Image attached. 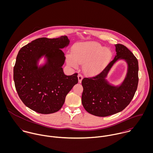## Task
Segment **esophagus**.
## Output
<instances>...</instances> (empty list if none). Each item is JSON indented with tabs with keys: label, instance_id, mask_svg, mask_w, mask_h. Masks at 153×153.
Segmentation results:
<instances>
[{
	"label": "esophagus",
	"instance_id": "esophagus-1",
	"mask_svg": "<svg viewBox=\"0 0 153 153\" xmlns=\"http://www.w3.org/2000/svg\"><path fill=\"white\" fill-rule=\"evenodd\" d=\"M78 81H79V82L81 83V81H82V78H83V75H82L81 74H79L78 75Z\"/></svg>",
	"mask_w": 153,
	"mask_h": 153
}]
</instances>
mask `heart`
Instances as JSON below:
<instances>
[{
  "label": "heart",
  "instance_id": "heart-1",
  "mask_svg": "<svg viewBox=\"0 0 153 153\" xmlns=\"http://www.w3.org/2000/svg\"><path fill=\"white\" fill-rule=\"evenodd\" d=\"M112 52L108 48L94 42L75 44L72 55L66 56L69 65L76 67L78 64H84V69L89 73L97 74L108 61Z\"/></svg>",
  "mask_w": 153,
  "mask_h": 153
}]
</instances>
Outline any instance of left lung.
<instances>
[{"label":"left lung","mask_w":153,"mask_h":153,"mask_svg":"<svg viewBox=\"0 0 153 153\" xmlns=\"http://www.w3.org/2000/svg\"><path fill=\"white\" fill-rule=\"evenodd\" d=\"M117 55L99 74L82 80V104L92 115L107 117L125 109L132 100L138 83V62L131 51L122 44H116ZM118 59H124L128 64L125 79L119 87L110 85L105 77L111 67Z\"/></svg>","instance_id":"left-lung-1"}]
</instances>
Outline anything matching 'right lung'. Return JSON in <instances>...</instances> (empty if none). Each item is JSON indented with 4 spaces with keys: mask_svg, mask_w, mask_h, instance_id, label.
Here are the masks:
<instances>
[{
    "mask_svg": "<svg viewBox=\"0 0 153 153\" xmlns=\"http://www.w3.org/2000/svg\"><path fill=\"white\" fill-rule=\"evenodd\" d=\"M69 43L66 36L41 38L19 50L13 68V79L19 98L30 109L43 114L58 111L68 93L78 83V74L67 76L62 67L65 56L61 49ZM44 55L47 62L38 68L37 61Z\"/></svg>",
    "mask_w": 153,
    "mask_h": 153,
    "instance_id": "right-lung-1",
    "label": "right lung"
}]
</instances>
